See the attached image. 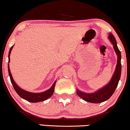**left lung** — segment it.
Wrapping results in <instances>:
<instances>
[{
    "mask_svg": "<svg viewBox=\"0 0 130 130\" xmlns=\"http://www.w3.org/2000/svg\"><path fill=\"white\" fill-rule=\"evenodd\" d=\"M109 38L110 41L113 44V48L115 51L116 54L118 56L117 65H116L115 71L113 74L112 77H111L110 81L100 89L98 90L97 91L93 93H88L83 92L79 91L77 89V94L78 96L84 100L85 101L89 103H100L104 102L111 97V95L114 93L116 87H117L118 83L121 78V52L118 48L117 46V42H116V39L112 34L110 33Z\"/></svg>",
    "mask_w": 130,
    "mask_h": 130,
    "instance_id": "8db88e82",
    "label": "left lung"
}]
</instances>
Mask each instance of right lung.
Masks as SVG:
<instances>
[{"instance_id":"obj_1","label":"right lung","mask_w":130,"mask_h":130,"mask_svg":"<svg viewBox=\"0 0 130 130\" xmlns=\"http://www.w3.org/2000/svg\"><path fill=\"white\" fill-rule=\"evenodd\" d=\"M14 45H12V47H11L10 50H9V55H8V62H10V57H9V56H10L11 50H12ZM8 73H9V77H10L11 83L12 84L13 87H14L15 91L16 92H17L18 93V95H19L20 97L22 98L23 99L25 100L26 101L29 102H30V103H38V102L42 101H44V100L48 99V98H50V96L53 95V93L54 92V90H55V87L56 85V81L55 82V83H53V85H52V87H51L49 89L47 90V91L43 92H40V93L30 92L24 91V90L20 88V87L16 84L15 82H14V79H13L12 74H11V73L9 63L8 64Z\"/></svg>"}]
</instances>
